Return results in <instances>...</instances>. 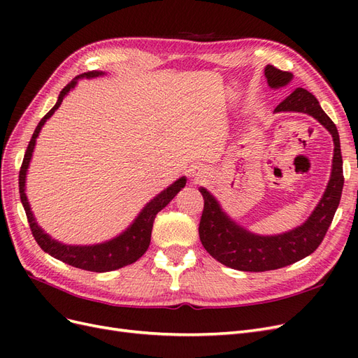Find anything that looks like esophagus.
<instances>
[{
    "label": "esophagus",
    "mask_w": 358,
    "mask_h": 358,
    "mask_svg": "<svg viewBox=\"0 0 358 358\" xmlns=\"http://www.w3.org/2000/svg\"><path fill=\"white\" fill-rule=\"evenodd\" d=\"M206 175H208V171H206V169L203 166H200V164L192 166L189 169V178L194 182H201L206 178Z\"/></svg>",
    "instance_id": "esophagus-1"
}]
</instances>
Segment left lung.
<instances>
[{
	"instance_id": "left-lung-1",
	"label": "left lung",
	"mask_w": 358,
	"mask_h": 358,
	"mask_svg": "<svg viewBox=\"0 0 358 358\" xmlns=\"http://www.w3.org/2000/svg\"><path fill=\"white\" fill-rule=\"evenodd\" d=\"M264 76L270 88L275 90L285 86L292 79L291 73L273 66L266 67ZM278 112L308 113L329 129L334 143L331 175L322 199L309 218L297 229L276 236H258L245 230L221 209L220 203L208 189L199 188L204 200L199 225L204 249L216 262L242 272H267L310 255L326 236L342 196L343 169L339 133L334 122L321 109L318 100L309 91L297 88L278 104L275 113Z\"/></svg>"
}]
</instances>
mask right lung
Segmentation results:
<instances>
[{
  "label": "right lung",
  "mask_w": 358,
  "mask_h": 358,
  "mask_svg": "<svg viewBox=\"0 0 358 358\" xmlns=\"http://www.w3.org/2000/svg\"><path fill=\"white\" fill-rule=\"evenodd\" d=\"M101 71H88L83 73L78 78H74L67 86H64V90L59 92L58 101L57 104L52 107V109L45 115V117L38 122L34 134H32L29 145L27 148V152L22 161V166H20L19 171V194H20V201L24 204V209L27 213V218L29 222V229L32 231V236H34L36 242L38 246L43 249V251L52 255L53 258L61 259L62 263H67L73 267L83 268V270H90V272H110V270L121 268L124 266L133 264L137 259L142 257L146 249L149 248L150 243V233H152V227H154V220L159 210H162L166 206L175 199L176 194L185 187L187 179L180 178L175 183L161 191L158 196L150 200L143 210L138 213L134 222L128 227V229L119 234L115 239L99 243V245H91V246H73V245H64L57 241H53L49 234L43 231L38 224L36 222L34 215L31 212L29 203L25 194V179H27V171L29 161L32 157V152H34V146H36V138L38 137V133L41 127L45 125L48 119L55 113V110L61 106L64 96L69 94L70 90H73L76 83H78L79 79L82 78H96V76H101Z\"/></svg>",
  "instance_id": "right-lung-1"
}]
</instances>
